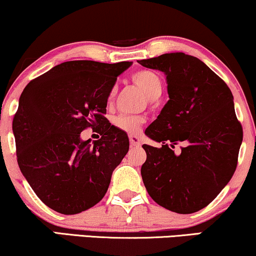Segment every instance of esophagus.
I'll return each mask as SVG.
<instances>
[{"instance_id": "1", "label": "esophagus", "mask_w": 256, "mask_h": 256, "mask_svg": "<svg viewBox=\"0 0 256 256\" xmlns=\"http://www.w3.org/2000/svg\"><path fill=\"white\" fill-rule=\"evenodd\" d=\"M128 139H130V144L132 146H139L140 145V138L137 134H128Z\"/></svg>"}]
</instances>
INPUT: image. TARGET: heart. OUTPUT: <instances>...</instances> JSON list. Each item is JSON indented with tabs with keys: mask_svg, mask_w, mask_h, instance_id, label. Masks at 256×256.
<instances>
[{
	"mask_svg": "<svg viewBox=\"0 0 256 256\" xmlns=\"http://www.w3.org/2000/svg\"><path fill=\"white\" fill-rule=\"evenodd\" d=\"M132 80L139 88L143 90V92L146 94L148 99L156 100L162 94L163 84H162L160 76L152 72V70H139V72L132 76ZM116 93H117V87H112V90H110L108 100L114 98ZM113 122L120 130L134 134V132H137L139 130V128L144 122V119L139 117V116L120 114L114 118Z\"/></svg>",
	"mask_w": 256,
	"mask_h": 256,
	"instance_id": "b5f03b06",
	"label": "heart"
}]
</instances>
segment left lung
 I'll list each match as a JSON object with an SVG mask.
<instances>
[{
    "label": "left lung",
    "mask_w": 256,
    "mask_h": 256,
    "mask_svg": "<svg viewBox=\"0 0 256 256\" xmlns=\"http://www.w3.org/2000/svg\"><path fill=\"white\" fill-rule=\"evenodd\" d=\"M166 76L169 100L145 130L160 146L144 144L142 178L158 204L178 214L203 209L235 172L242 126L229 87L195 56L168 53L138 61ZM186 146L174 152V145Z\"/></svg>",
    "instance_id": "1"
}]
</instances>
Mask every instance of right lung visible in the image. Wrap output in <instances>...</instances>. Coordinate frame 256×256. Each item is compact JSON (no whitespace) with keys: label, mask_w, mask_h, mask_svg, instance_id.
Listing matches in <instances>:
<instances>
[{"label":"right lung","mask_w":256,"mask_h":256,"mask_svg":"<svg viewBox=\"0 0 256 256\" xmlns=\"http://www.w3.org/2000/svg\"><path fill=\"white\" fill-rule=\"evenodd\" d=\"M132 62L66 61L24 87L12 120L18 163L38 198L74 215L96 206L128 151V134L106 114L110 90ZM92 126L93 144L80 134Z\"/></svg>","instance_id":"obj_1"}]
</instances>
